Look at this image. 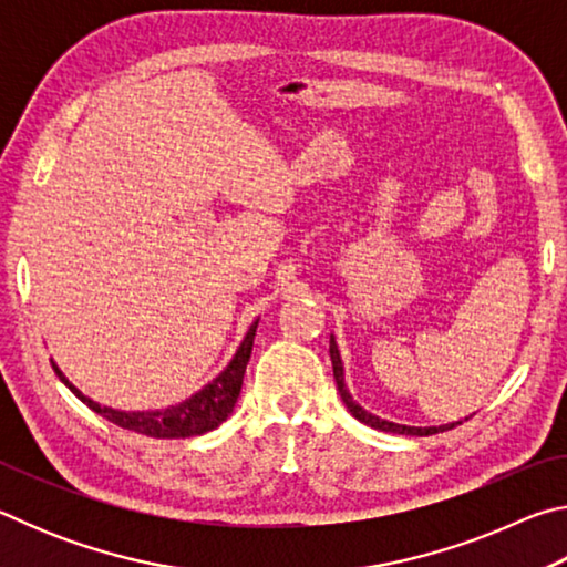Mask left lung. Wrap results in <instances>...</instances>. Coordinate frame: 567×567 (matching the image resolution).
Here are the masks:
<instances>
[{"instance_id":"obj_1","label":"left lung","mask_w":567,"mask_h":567,"mask_svg":"<svg viewBox=\"0 0 567 567\" xmlns=\"http://www.w3.org/2000/svg\"><path fill=\"white\" fill-rule=\"evenodd\" d=\"M330 358H332V372H334V382H338V392L344 405L352 412V417H358L364 425L382 430V433H398V435H435V433H443V430H450L460 425V422H453V425H440V427H408V425H398V422H390V420H382L378 415H372L364 408H360L358 402L352 400L348 385H344V370H342V360H340V350H338V342L330 334Z\"/></svg>"}]
</instances>
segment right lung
<instances>
[{
	"mask_svg": "<svg viewBox=\"0 0 567 567\" xmlns=\"http://www.w3.org/2000/svg\"><path fill=\"white\" fill-rule=\"evenodd\" d=\"M255 332H257V320L252 322V328L247 330L243 344H239L235 352V358L229 360L227 368L219 372L209 385L195 392L189 400L179 402V405H169L162 410L124 412V410L104 408L92 398L82 395V392L64 378V372L56 368L54 362L52 368L56 372V378H60L64 385L84 402V405L97 412V415H102L104 420L114 422V425L132 430V433L147 435V437H192V435L209 433V430L223 425V422L229 417V412H233L235 402L239 398V390H243V378H245L249 354H252Z\"/></svg>",
	"mask_w": 567,
	"mask_h": 567,
	"instance_id": "add662e5",
	"label": "right lung"
}]
</instances>
